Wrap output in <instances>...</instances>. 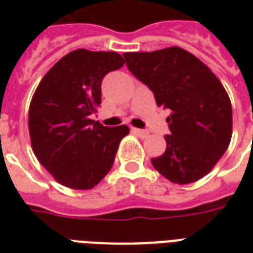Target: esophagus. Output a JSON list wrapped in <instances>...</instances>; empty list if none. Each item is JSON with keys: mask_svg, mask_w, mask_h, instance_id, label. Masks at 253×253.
Here are the masks:
<instances>
[{"mask_svg": "<svg viewBox=\"0 0 253 253\" xmlns=\"http://www.w3.org/2000/svg\"><path fill=\"white\" fill-rule=\"evenodd\" d=\"M132 131H134L135 134L138 135V136H140V138H147V136H148V135H150V132H148V131H146V130H140V128H132Z\"/></svg>", "mask_w": 253, "mask_h": 253, "instance_id": "1", "label": "esophagus"}]
</instances>
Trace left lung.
Masks as SVG:
<instances>
[{"label": "left lung", "instance_id": "1", "mask_svg": "<svg viewBox=\"0 0 253 253\" xmlns=\"http://www.w3.org/2000/svg\"><path fill=\"white\" fill-rule=\"evenodd\" d=\"M127 68L170 109L166 152L152 159L162 176L178 185L196 182L223 156L232 136L227 91L208 65L181 47L126 52Z\"/></svg>", "mask_w": 253, "mask_h": 253}]
</instances>
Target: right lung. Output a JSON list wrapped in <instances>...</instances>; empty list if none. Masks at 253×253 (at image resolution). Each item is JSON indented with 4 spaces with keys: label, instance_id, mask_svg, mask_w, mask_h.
Segmentation results:
<instances>
[{
    "label": "right lung",
    "instance_id": "right-lung-1",
    "mask_svg": "<svg viewBox=\"0 0 253 253\" xmlns=\"http://www.w3.org/2000/svg\"><path fill=\"white\" fill-rule=\"evenodd\" d=\"M118 52L75 49L42 79L29 109L31 148L49 174L67 188H94L113 167L125 125L90 119L101 105L105 75L123 67Z\"/></svg>",
    "mask_w": 253,
    "mask_h": 253
}]
</instances>
